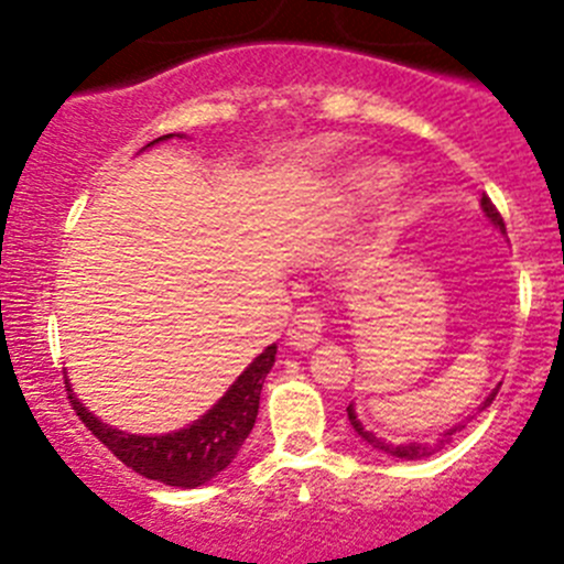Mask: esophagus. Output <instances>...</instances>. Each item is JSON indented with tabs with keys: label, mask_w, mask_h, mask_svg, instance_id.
<instances>
[{
	"label": "esophagus",
	"mask_w": 564,
	"mask_h": 564,
	"mask_svg": "<svg viewBox=\"0 0 564 564\" xmlns=\"http://www.w3.org/2000/svg\"><path fill=\"white\" fill-rule=\"evenodd\" d=\"M322 333H325V314L316 305H303L289 325L286 341L294 349H311L319 341Z\"/></svg>",
	"instance_id": "1"
}]
</instances>
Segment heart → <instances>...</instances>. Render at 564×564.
<instances>
[{"instance_id": "heart-1", "label": "heart", "mask_w": 564, "mask_h": 564, "mask_svg": "<svg viewBox=\"0 0 564 564\" xmlns=\"http://www.w3.org/2000/svg\"><path fill=\"white\" fill-rule=\"evenodd\" d=\"M399 182V171L388 162H371L349 173V189L360 200H377Z\"/></svg>"}]
</instances>
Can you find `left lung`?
<instances>
[{
    "label": "left lung",
    "instance_id": "8db88e82",
    "mask_svg": "<svg viewBox=\"0 0 564 564\" xmlns=\"http://www.w3.org/2000/svg\"><path fill=\"white\" fill-rule=\"evenodd\" d=\"M482 212H485V217H488V220L494 223V226L499 228L501 234H507L505 231V220H501V215H499V212H496V206L490 204L488 195H482ZM496 393H499V386H496L494 391H490L488 397H485V402H479L477 413H482L485 408H490V402H494V399H496ZM477 413H474V415H477ZM474 415H466V421H471ZM347 419H349V424H352L355 433H358V438L364 441L366 446H371V449H375L377 455L393 457V460H424V457H433L435 452L444 449V446L449 444L452 435L460 433V430L466 427V421H457L455 427L444 430V435H441V438L435 441V444H391V441H386V438H380V435H377V433H371V430L366 427L364 421L358 419V413H355V402H349Z\"/></svg>",
    "mask_w": 564,
    "mask_h": 564
}]
</instances>
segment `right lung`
Returning <instances> with one entry per match:
<instances>
[{
	"label": "right lung",
	"mask_w": 564,
	"mask_h": 564,
	"mask_svg": "<svg viewBox=\"0 0 564 564\" xmlns=\"http://www.w3.org/2000/svg\"><path fill=\"white\" fill-rule=\"evenodd\" d=\"M171 137L173 134L156 137L154 143L171 140ZM275 352L278 347L270 344L264 352L256 355L253 364L231 382V388L200 419L167 435H131L109 427L76 399L68 377H65V391H68L76 415L85 421V427L123 466H129L140 477L156 479V482L173 485V488H200L231 466L245 438L253 430L256 415H259L261 386L275 364Z\"/></svg>",
	"instance_id": "1"
}]
</instances>
